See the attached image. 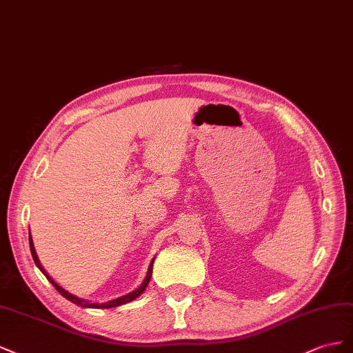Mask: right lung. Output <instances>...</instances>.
<instances>
[{
	"label": "right lung",
	"instance_id": "right-lung-1",
	"mask_svg": "<svg viewBox=\"0 0 353 353\" xmlns=\"http://www.w3.org/2000/svg\"><path fill=\"white\" fill-rule=\"evenodd\" d=\"M29 247H31V253H32V259H34V261H35V265H37V266H38V269L41 270L43 274L47 276V279L50 281V283H52V284L54 285V288L59 291V293L62 294L65 299H68L69 301H72V303H75V305H78V306H83V307H106V309H108V307H117V306H119V305L128 303V301L134 300L136 297H139L140 294L143 293L145 288H146V287H148V284H149V279H150V276H152V263H154V260H152V263H150V266H149V269H148V275H146L145 281H143L142 285H140L137 290L132 291V293H128V294H125V296H123V297H118V299H115V300H110V301H108V303H102V305L90 303V301H87V300H83V299H79V297H77V296H74V294L68 293L66 290H63L62 287L57 285V284L54 283V281L46 274V270L43 269L41 263H39V260H38V257H37V253H35V248H34L32 238H31V236H29Z\"/></svg>",
	"mask_w": 353,
	"mask_h": 353
}]
</instances>
